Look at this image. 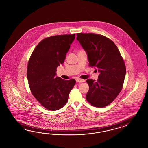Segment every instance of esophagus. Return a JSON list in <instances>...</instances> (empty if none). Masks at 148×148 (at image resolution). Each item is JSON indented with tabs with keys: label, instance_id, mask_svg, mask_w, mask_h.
I'll return each instance as SVG.
<instances>
[{
	"label": "esophagus",
	"instance_id": "34e87169",
	"mask_svg": "<svg viewBox=\"0 0 148 148\" xmlns=\"http://www.w3.org/2000/svg\"><path fill=\"white\" fill-rule=\"evenodd\" d=\"M77 82H85V80H84V79H77L76 80Z\"/></svg>",
	"mask_w": 148,
	"mask_h": 148
}]
</instances>
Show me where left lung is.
I'll return each instance as SVG.
<instances>
[{
  "instance_id": "left-lung-1",
  "label": "left lung",
  "mask_w": 148,
  "mask_h": 148,
  "mask_svg": "<svg viewBox=\"0 0 148 148\" xmlns=\"http://www.w3.org/2000/svg\"><path fill=\"white\" fill-rule=\"evenodd\" d=\"M76 39L87 53L89 66L96 67L100 73L97 81H86L89 85L86 99L95 107L106 106L119 94L125 79V65L121 54L105 36L78 33Z\"/></svg>"
}]
</instances>
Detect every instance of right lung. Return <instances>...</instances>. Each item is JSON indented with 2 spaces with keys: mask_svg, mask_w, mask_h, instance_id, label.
<instances>
[{
  "mask_svg": "<svg viewBox=\"0 0 148 148\" xmlns=\"http://www.w3.org/2000/svg\"><path fill=\"white\" fill-rule=\"evenodd\" d=\"M75 34L51 36L40 41L29 59L27 78L32 94L45 108L56 111L67 103L76 83L56 76V68L64 63Z\"/></svg>",
  "mask_w": 148,
  "mask_h": 148,
  "instance_id": "obj_1",
  "label": "right lung"
}]
</instances>
